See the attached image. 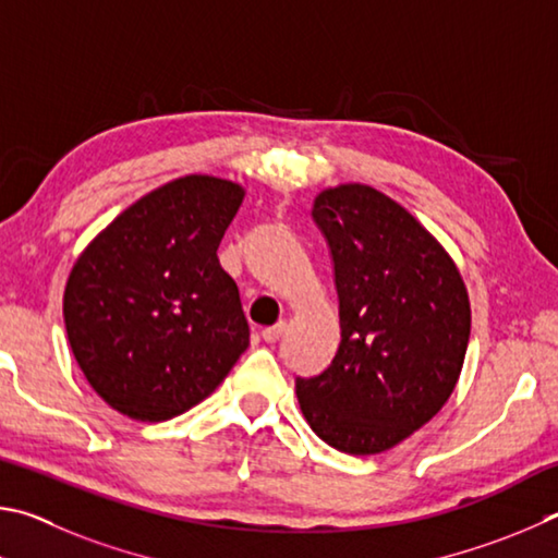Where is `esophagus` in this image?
<instances>
[{"instance_id": "obj_1", "label": "esophagus", "mask_w": 558, "mask_h": 558, "mask_svg": "<svg viewBox=\"0 0 558 558\" xmlns=\"http://www.w3.org/2000/svg\"><path fill=\"white\" fill-rule=\"evenodd\" d=\"M284 330H287V324H284V320H279L277 326L264 328V330H262V338L267 340V343H277V340H279L281 336H284Z\"/></svg>"}]
</instances>
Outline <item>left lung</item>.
Here are the masks:
<instances>
[{
  "instance_id": "8db88e82",
  "label": "left lung",
  "mask_w": 558,
  "mask_h": 558,
  "mask_svg": "<svg viewBox=\"0 0 558 558\" xmlns=\"http://www.w3.org/2000/svg\"><path fill=\"white\" fill-rule=\"evenodd\" d=\"M311 215L333 254L340 345L318 377L296 379L299 407L328 446L375 456L453 395L471 301L444 244L373 185L320 191Z\"/></svg>"
}]
</instances>
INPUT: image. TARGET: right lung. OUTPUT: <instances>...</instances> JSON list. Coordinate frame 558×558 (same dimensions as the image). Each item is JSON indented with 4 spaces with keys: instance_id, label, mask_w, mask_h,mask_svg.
Masks as SVG:
<instances>
[{
    "instance_id": "1",
    "label": "right lung",
    "mask_w": 558,
    "mask_h": 558,
    "mask_svg": "<svg viewBox=\"0 0 558 558\" xmlns=\"http://www.w3.org/2000/svg\"><path fill=\"white\" fill-rule=\"evenodd\" d=\"M240 183L191 173L122 210L65 281L68 343L114 412L166 422L215 392L250 345L240 291L218 247Z\"/></svg>"
}]
</instances>
